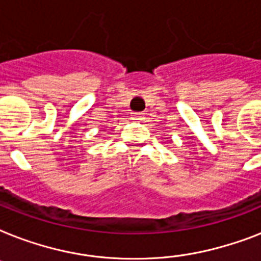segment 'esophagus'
Listing matches in <instances>:
<instances>
[{"mask_svg": "<svg viewBox=\"0 0 261 261\" xmlns=\"http://www.w3.org/2000/svg\"><path fill=\"white\" fill-rule=\"evenodd\" d=\"M131 119H133V120H142V119H143V114H142V112H133V114H131Z\"/></svg>", "mask_w": 261, "mask_h": 261, "instance_id": "34e87169", "label": "esophagus"}]
</instances>
